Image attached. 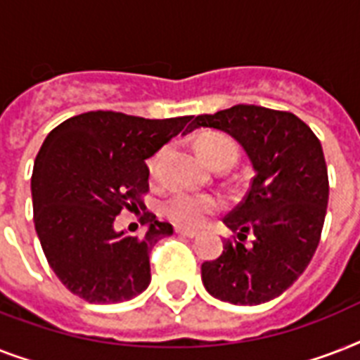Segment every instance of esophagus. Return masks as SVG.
<instances>
[{"label":"esophagus","instance_id":"esophagus-1","mask_svg":"<svg viewBox=\"0 0 360 360\" xmlns=\"http://www.w3.org/2000/svg\"><path fill=\"white\" fill-rule=\"evenodd\" d=\"M175 233H179L183 237H188V239H194L198 236V231L194 230H185V228H175Z\"/></svg>","mask_w":360,"mask_h":360}]
</instances>
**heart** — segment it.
I'll return each instance as SVG.
<instances>
[{
    "label": "heart",
    "mask_w": 360,
    "mask_h": 360,
    "mask_svg": "<svg viewBox=\"0 0 360 360\" xmlns=\"http://www.w3.org/2000/svg\"><path fill=\"white\" fill-rule=\"evenodd\" d=\"M200 157L213 168L219 164L233 166L237 160V146L230 136L226 134H205L198 141ZM151 174H157V160L149 164ZM222 200L209 194H191L185 191L172 192L162 202V213L174 224L185 226V228H198L202 226L207 217L222 209Z\"/></svg>",
    "instance_id": "1"
}]
</instances>
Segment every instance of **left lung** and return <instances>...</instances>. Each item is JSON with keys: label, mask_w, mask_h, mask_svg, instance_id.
Here are the masks:
<instances>
[{"label": "left lung", "mask_w": 360, "mask_h": 360, "mask_svg": "<svg viewBox=\"0 0 360 360\" xmlns=\"http://www.w3.org/2000/svg\"><path fill=\"white\" fill-rule=\"evenodd\" d=\"M200 127L236 138L254 168L248 194L224 219L237 237L203 263V285L220 301L262 304L301 276L319 245L329 202L323 149L297 115L254 104L198 115L191 129Z\"/></svg>", "instance_id": "8db88e82"}]
</instances>
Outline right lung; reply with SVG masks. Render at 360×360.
Masks as SVG:
<instances>
[{"instance_id":"1","label":"right lung","mask_w":360,"mask_h":360,"mask_svg":"<svg viewBox=\"0 0 360 360\" xmlns=\"http://www.w3.org/2000/svg\"><path fill=\"white\" fill-rule=\"evenodd\" d=\"M192 115L143 120L87 112L46 136L31 175L33 220L42 252L61 284L93 304L130 301L151 282L149 252L174 233L143 213V236L115 231L121 211L146 207V160L183 130Z\"/></svg>"}]
</instances>
